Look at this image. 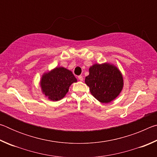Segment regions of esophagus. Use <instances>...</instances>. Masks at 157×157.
<instances>
[{"instance_id": "34e87169", "label": "esophagus", "mask_w": 157, "mask_h": 157, "mask_svg": "<svg viewBox=\"0 0 157 157\" xmlns=\"http://www.w3.org/2000/svg\"><path fill=\"white\" fill-rule=\"evenodd\" d=\"M78 79H79L80 81H83V76H82V75L78 76Z\"/></svg>"}]
</instances>
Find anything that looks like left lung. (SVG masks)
<instances>
[{
    "instance_id": "left-lung-1",
    "label": "left lung",
    "mask_w": 157,
    "mask_h": 157,
    "mask_svg": "<svg viewBox=\"0 0 157 157\" xmlns=\"http://www.w3.org/2000/svg\"><path fill=\"white\" fill-rule=\"evenodd\" d=\"M85 83L95 99L102 103H109L120 94L123 87V79L115 66L107 63H96L90 67Z\"/></svg>"
}]
</instances>
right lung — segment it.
I'll return each mask as SVG.
<instances>
[{
  "mask_svg": "<svg viewBox=\"0 0 157 157\" xmlns=\"http://www.w3.org/2000/svg\"><path fill=\"white\" fill-rule=\"evenodd\" d=\"M77 79L71 71L63 67H57L42 76V91L50 100L57 101L65 96L69 86Z\"/></svg>",
  "mask_w": 157,
  "mask_h": 157,
  "instance_id": "add662e5",
  "label": "right lung"
}]
</instances>
